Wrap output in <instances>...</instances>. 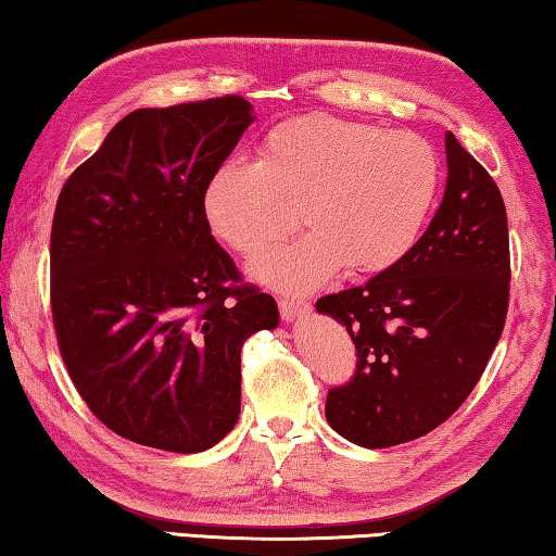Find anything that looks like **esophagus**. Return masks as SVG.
I'll return each instance as SVG.
<instances>
[{
    "instance_id": "esophagus-1",
    "label": "esophagus",
    "mask_w": 556,
    "mask_h": 556,
    "mask_svg": "<svg viewBox=\"0 0 556 556\" xmlns=\"http://www.w3.org/2000/svg\"><path fill=\"white\" fill-rule=\"evenodd\" d=\"M277 306H279V314L285 321H294V318L306 316L308 308H312V304L304 299H279Z\"/></svg>"
}]
</instances>
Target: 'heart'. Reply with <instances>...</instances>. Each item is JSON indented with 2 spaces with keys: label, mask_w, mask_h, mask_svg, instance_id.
Here are the masks:
<instances>
[{
  "label": "heart",
  "mask_w": 556,
  "mask_h": 556,
  "mask_svg": "<svg viewBox=\"0 0 556 556\" xmlns=\"http://www.w3.org/2000/svg\"><path fill=\"white\" fill-rule=\"evenodd\" d=\"M441 184L425 137L384 131L333 115L279 122L262 137L257 162H225L203 188L211 230L242 257L265 255L294 225L306 230L260 260L269 287L306 291L338 269L378 275L417 244Z\"/></svg>",
  "instance_id": "b5f03b06"
}]
</instances>
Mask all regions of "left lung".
<instances>
[{
  "mask_svg": "<svg viewBox=\"0 0 556 556\" xmlns=\"http://www.w3.org/2000/svg\"><path fill=\"white\" fill-rule=\"evenodd\" d=\"M446 191L417 244L368 285L316 301L355 343L326 419L365 448L419 439L454 414L501 341L510 238L501 188L446 131Z\"/></svg>",
  "mask_w": 556,
  "mask_h": 556,
  "instance_id": "8db88e82",
  "label": "left lung"
}]
</instances>
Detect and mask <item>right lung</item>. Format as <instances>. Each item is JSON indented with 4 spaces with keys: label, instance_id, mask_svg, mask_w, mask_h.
<instances>
[{
    "label": "right lung",
    "instance_id": "1",
    "mask_svg": "<svg viewBox=\"0 0 556 556\" xmlns=\"http://www.w3.org/2000/svg\"><path fill=\"white\" fill-rule=\"evenodd\" d=\"M252 119L240 96L135 110L61 188L55 341L90 412L135 444H218L238 425L242 343L279 321L203 213L205 181Z\"/></svg>",
    "mask_w": 556,
    "mask_h": 556
}]
</instances>
